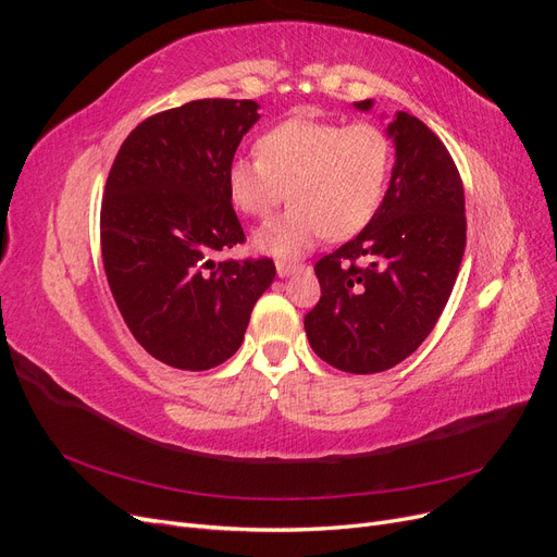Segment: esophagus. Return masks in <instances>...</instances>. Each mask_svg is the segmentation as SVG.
Listing matches in <instances>:
<instances>
[{
  "label": "esophagus",
  "mask_w": 557,
  "mask_h": 557,
  "mask_svg": "<svg viewBox=\"0 0 557 557\" xmlns=\"http://www.w3.org/2000/svg\"><path fill=\"white\" fill-rule=\"evenodd\" d=\"M299 264H288V262H276V274L281 276V278H288V276H293L295 272H299Z\"/></svg>",
  "instance_id": "34e87169"
}]
</instances>
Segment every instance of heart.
I'll use <instances>...</instances> for the list:
<instances>
[{
    "label": "heart",
    "mask_w": 557,
    "mask_h": 557,
    "mask_svg": "<svg viewBox=\"0 0 557 557\" xmlns=\"http://www.w3.org/2000/svg\"><path fill=\"white\" fill-rule=\"evenodd\" d=\"M258 158H237L227 190L244 213L264 218L285 193L293 207L252 234L264 256L297 260L323 237L346 239L381 207L391 139L372 123L342 125L295 115L269 127L256 141Z\"/></svg>",
    "instance_id": "obj_1"
}]
</instances>
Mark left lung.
Wrapping results in <instances>:
<instances>
[{"label": "left lung", "instance_id": "1", "mask_svg": "<svg viewBox=\"0 0 557 557\" xmlns=\"http://www.w3.org/2000/svg\"><path fill=\"white\" fill-rule=\"evenodd\" d=\"M385 134L395 146L391 185L358 237L315 262L320 301L305 315L315 356L348 374L385 372L428 339L467 244L465 190L446 146L407 111Z\"/></svg>", "mask_w": 557, "mask_h": 557}]
</instances>
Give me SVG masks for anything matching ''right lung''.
<instances>
[{"mask_svg": "<svg viewBox=\"0 0 557 557\" xmlns=\"http://www.w3.org/2000/svg\"><path fill=\"white\" fill-rule=\"evenodd\" d=\"M252 99H197L150 115L123 141L102 201V260L129 332L156 360L205 372L239 350L276 267L215 262L244 244L227 170L260 121Z\"/></svg>", "mask_w": 557, "mask_h": 557, "instance_id": "right-lung-1", "label": "right lung"}]
</instances>
